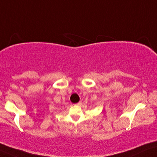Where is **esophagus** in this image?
Instances as JSON below:
<instances>
[{
  "mask_svg": "<svg viewBox=\"0 0 157 157\" xmlns=\"http://www.w3.org/2000/svg\"><path fill=\"white\" fill-rule=\"evenodd\" d=\"M81 105V102H78V103H77V104H76L75 105H76V106H80Z\"/></svg>",
  "mask_w": 157,
  "mask_h": 157,
  "instance_id": "esophagus-1",
  "label": "esophagus"
}]
</instances>
